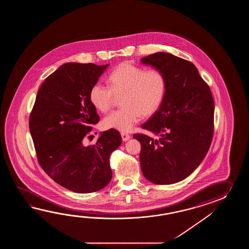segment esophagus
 I'll return each mask as SVG.
<instances>
[{"mask_svg": "<svg viewBox=\"0 0 249 249\" xmlns=\"http://www.w3.org/2000/svg\"><path fill=\"white\" fill-rule=\"evenodd\" d=\"M121 136H122V140L124 142H126L130 139V135L128 133H125V132H122Z\"/></svg>", "mask_w": 249, "mask_h": 249, "instance_id": "34e87169", "label": "esophagus"}]
</instances>
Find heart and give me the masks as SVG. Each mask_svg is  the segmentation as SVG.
<instances>
[{
  "label": "heart",
  "mask_w": 249,
  "mask_h": 249,
  "mask_svg": "<svg viewBox=\"0 0 249 249\" xmlns=\"http://www.w3.org/2000/svg\"><path fill=\"white\" fill-rule=\"evenodd\" d=\"M108 87L101 84L92 85L89 100L102 113L111 108L115 98L123 96L120 109L103 119L107 129L121 132L132 130L142 116L149 117L159 110L166 90V80L158 69H148L123 62L107 77Z\"/></svg>",
  "instance_id": "b5f03b06"
}]
</instances>
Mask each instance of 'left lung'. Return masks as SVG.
<instances>
[{
	"label": "left lung",
	"mask_w": 249,
	"mask_h": 249,
	"mask_svg": "<svg viewBox=\"0 0 249 249\" xmlns=\"http://www.w3.org/2000/svg\"><path fill=\"white\" fill-rule=\"evenodd\" d=\"M161 71L166 90L159 110L142 128L157 138L135 133L142 145L144 177L159 185L185 179L200 164L213 134L214 105L211 90L194 64L166 53L141 59Z\"/></svg>",
	"instance_id": "1"
}]
</instances>
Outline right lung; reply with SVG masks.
Segmentation results:
<instances>
[{
	"label": "right lung",
	"mask_w": 249,
	"mask_h": 249,
	"mask_svg": "<svg viewBox=\"0 0 249 249\" xmlns=\"http://www.w3.org/2000/svg\"><path fill=\"white\" fill-rule=\"evenodd\" d=\"M107 66L64 64L42 83L29 117L39 164L55 182L77 193L109 183V156L122 142L119 132L110 129L95 144L85 145L100 121L89 92Z\"/></svg>",
	"instance_id": "obj_1"
}]
</instances>
